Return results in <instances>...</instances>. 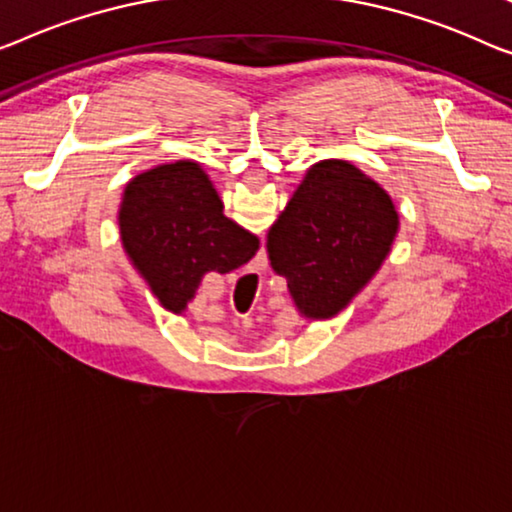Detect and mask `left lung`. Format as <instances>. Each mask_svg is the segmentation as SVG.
<instances>
[{
    "mask_svg": "<svg viewBox=\"0 0 512 512\" xmlns=\"http://www.w3.org/2000/svg\"><path fill=\"white\" fill-rule=\"evenodd\" d=\"M398 213L379 183L345 160L312 165L269 232L273 271L305 317H331L384 262Z\"/></svg>",
    "mask_w": 512,
    "mask_h": 512,
    "instance_id": "1",
    "label": "left lung"
}]
</instances>
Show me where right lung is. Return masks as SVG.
I'll return each mask as SVG.
<instances>
[{"instance_id": "obj_1", "label": "right lung", "mask_w": 512, "mask_h": 512, "mask_svg": "<svg viewBox=\"0 0 512 512\" xmlns=\"http://www.w3.org/2000/svg\"><path fill=\"white\" fill-rule=\"evenodd\" d=\"M126 253L167 310L181 312L209 271L239 269L259 241L230 218L202 167L160 165L128 183L119 211Z\"/></svg>"}]
</instances>
